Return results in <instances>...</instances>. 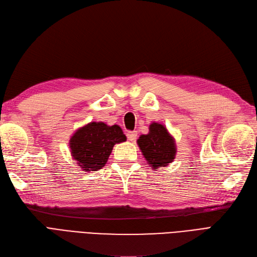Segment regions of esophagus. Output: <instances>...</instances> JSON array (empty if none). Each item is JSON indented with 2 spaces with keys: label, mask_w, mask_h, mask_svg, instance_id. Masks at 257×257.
Here are the masks:
<instances>
[{
  "label": "esophagus",
  "mask_w": 257,
  "mask_h": 257,
  "mask_svg": "<svg viewBox=\"0 0 257 257\" xmlns=\"http://www.w3.org/2000/svg\"><path fill=\"white\" fill-rule=\"evenodd\" d=\"M126 136H127V139H128L130 141H134V140L137 138V136H138V133H137L136 131L127 132V133H126Z\"/></svg>",
  "instance_id": "1"
}]
</instances>
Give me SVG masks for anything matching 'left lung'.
Returning a JSON list of instances; mask_svg holds the SVG:
<instances>
[{
	"instance_id": "left-lung-1",
	"label": "left lung",
	"mask_w": 257,
	"mask_h": 257,
	"mask_svg": "<svg viewBox=\"0 0 257 257\" xmlns=\"http://www.w3.org/2000/svg\"><path fill=\"white\" fill-rule=\"evenodd\" d=\"M142 155L153 170L167 167L176 156L175 139L168 132L167 127L157 122L150 125L147 135H141L137 140Z\"/></svg>"
}]
</instances>
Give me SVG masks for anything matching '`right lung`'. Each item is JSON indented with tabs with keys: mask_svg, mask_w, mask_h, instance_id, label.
I'll return each instance as SVG.
<instances>
[{
	"mask_svg": "<svg viewBox=\"0 0 257 257\" xmlns=\"http://www.w3.org/2000/svg\"><path fill=\"white\" fill-rule=\"evenodd\" d=\"M126 140L121 127L104 122H90L70 137L69 148L79 168L86 172L98 171L105 166L116 143Z\"/></svg>",
	"mask_w": 257,
	"mask_h": 257,
	"instance_id": "1",
	"label": "right lung"
}]
</instances>
